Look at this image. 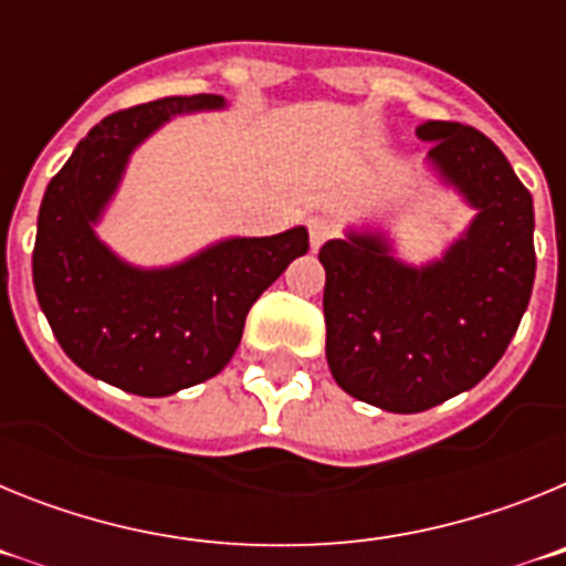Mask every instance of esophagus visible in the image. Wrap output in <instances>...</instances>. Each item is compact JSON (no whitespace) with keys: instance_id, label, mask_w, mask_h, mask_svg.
<instances>
[{"instance_id":"obj_1","label":"esophagus","mask_w":566,"mask_h":566,"mask_svg":"<svg viewBox=\"0 0 566 566\" xmlns=\"http://www.w3.org/2000/svg\"><path fill=\"white\" fill-rule=\"evenodd\" d=\"M308 234H312V249L317 252L328 238H334V223L326 221V218H312L308 221Z\"/></svg>"}]
</instances>
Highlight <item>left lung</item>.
<instances>
[{"label": "left lung", "instance_id": "obj_1", "mask_svg": "<svg viewBox=\"0 0 566 566\" xmlns=\"http://www.w3.org/2000/svg\"><path fill=\"white\" fill-rule=\"evenodd\" d=\"M428 167L457 189L470 227L444 254L411 266L382 229H348L319 249L326 359L345 394L419 413L482 382L527 312L536 249L533 195L488 135L457 122L417 127Z\"/></svg>", "mask_w": 566, "mask_h": 566}]
</instances>
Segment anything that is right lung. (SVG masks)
<instances>
[{
    "instance_id": "1",
    "label": "right lung",
    "mask_w": 566,
    "mask_h": 566,
    "mask_svg": "<svg viewBox=\"0 0 566 566\" xmlns=\"http://www.w3.org/2000/svg\"><path fill=\"white\" fill-rule=\"evenodd\" d=\"M227 98L169 96L107 115L53 175L39 209L33 286L59 345L90 377L138 397H169L227 368L254 300L294 258L306 227L227 238L161 269L122 260L96 234L129 155L175 115Z\"/></svg>"
}]
</instances>
